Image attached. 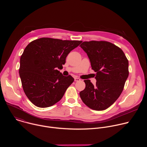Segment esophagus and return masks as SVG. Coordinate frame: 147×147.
Returning a JSON list of instances; mask_svg holds the SVG:
<instances>
[{
    "label": "esophagus",
    "mask_w": 147,
    "mask_h": 147,
    "mask_svg": "<svg viewBox=\"0 0 147 147\" xmlns=\"http://www.w3.org/2000/svg\"><path fill=\"white\" fill-rule=\"evenodd\" d=\"M74 81H76V82H78V81H81V79L79 78L76 77V78H74Z\"/></svg>",
    "instance_id": "obj_1"
}]
</instances>
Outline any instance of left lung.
Returning a JSON list of instances; mask_svg holds the SVG:
<instances>
[{
  "mask_svg": "<svg viewBox=\"0 0 147 147\" xmlns=\"http://www.w3.org/2000/svg\"><path fill=\"white\" fill-rule=\"evenodd\" d=\"M96 73V84L86 80L80 92L82 102L95 111L107 109L121 94L129 76V61L123 51L107 41L83 42L80 45Z\"/></svg>",
  "mask_w": 147,
  "mask_h": 147,
  "instance_id": "obj_1",
  "label": "left lung"
}]
</instances>
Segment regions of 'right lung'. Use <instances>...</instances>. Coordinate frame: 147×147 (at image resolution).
<instances>
[{"mask_svg":"<svg viewBox=\"0 0 147 147\" xmlns=\"http://www.w3.org/2000/svg\"><path fill=\"white\" fill-rule=\"evenodd\" d=\"M81 42L42 38L26 47L20 57L19 74L26 96L35 106L49 107L62 98L74 80L63 76L57 69Z\"/></svg>","mask_w":147,"mask_h":147,"instance_id":"obj_1","label":"right lung"}]
</instances>
